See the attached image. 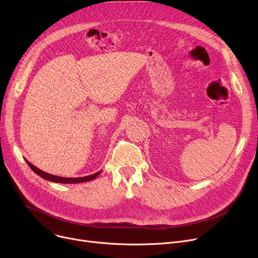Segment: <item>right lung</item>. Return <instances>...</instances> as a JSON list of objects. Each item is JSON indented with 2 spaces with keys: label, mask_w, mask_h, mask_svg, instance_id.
<instances>
[{
  "label": "right lung",
  "mask_w": 258,
  "mask_h": 258,
  "mask_svg": "<svg viewBox=\"0 0 258 258\" xmlns=\"http://www.w3.org/2000/svg\"><path fill=\"white\" fill-rule=\"evenodd\" d=\"M26 162H27V164H28V165L30 166V168H31L36 174H38L40 178H43V179L48 180V181H51V182L62 183V184H76V183H83V182L92 181V180H94L96 177H98V175H99L100 172H101V171H98V172H96V173L88 175V177H83V178H62V177H57V175L50 174V173H47V172H45V171H43V170L38 169V168L35 167L33 164H31L28 160H26Z\"/></svg>",
  "instance_id": "obj_1"
}]
</instances>
